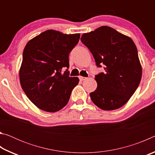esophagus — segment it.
I'll use <instances>...</instances> for the list:
<instances>
[{
	"mask_svg": "<svg viewBox=\"0 0 155 155\" xmlns=\"http://www.w3.org/2000/svg\"><path fill=\"white\" fill-rule=\"evenodd\" d=\"M79 79L81 80V81H84V80H85V79H87V78L86 77H81V76H80L79 77Z\"/></svg>",
	"mask_w": 155,
	"mask_h": 155,
	"instance_id": "34e87169",
	"label": "esophagus"
}]
</instances>
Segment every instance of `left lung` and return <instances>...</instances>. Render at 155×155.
<instances>
[{
	"instance_id": "obj_1",
	"label": "left lung",
	"mask_w": 155,
	"mask_h": 155,
	"mask_svg": "<svg viewBox=\"0 0 155 155\" xmlns=\"http://www.w3.org/2000/svg\"><path fill=\"white\" fill-rule=\"evenodd\" d=\"M81 40L93 54L97 67L105 65L104 72L95 76L98 86L90 93L91 101L104 111L120 108L135 93L141 78L135 43L107 26L83 34Z\"/></svg>"
}]
</instances>
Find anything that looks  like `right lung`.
<instances>
[{
    "instance_id": "1",
    "label": "right lung",
    "mask_w": 155,
    "mask_h": 155,
    "mask_svg": "<svg viewBox=\"0 0 155 155\" xmlns=\"http://www.w3.org/2000/svg\"><path fill=\"white\" fill-rule=\"evenodd\" d=\"M80 34L47 30L27 44L20 69V82L28 99L43 111L56 112L66 105L78 77H70L69 54ZM67 69L63 73L62 70Z\"/></svg>"
}]
</instances>
